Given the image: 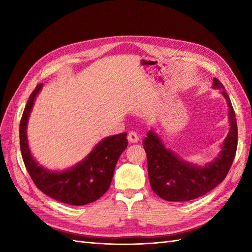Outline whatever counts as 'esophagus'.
I'll use <instances>...</instances> for the list:
<instances>
[{
    "instance_id": "34e87169",
    "label": "esophagus",
    "mask_w": 252,
    "mask_h": 252,
    "mask_svg": "<svg viewBox=\"0 0 252 252\" xmlns=\"http://www.w3.org/2000/svg\"><path fill=\"white\" fill-rule=\"evenodd\" d=\"M127 140H129L130 143H137L140 138H138V135L136 132L131 131V132H129V134H127Z\"/></svg>"
}]
</instances>
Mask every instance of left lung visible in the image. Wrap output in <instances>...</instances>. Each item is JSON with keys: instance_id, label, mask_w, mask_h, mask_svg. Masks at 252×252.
I'll list each match as a JSON object with an SVG mask.
<instances>
[{"instance_id": "obj_1", "label": "left lung", "mask_w": 252, "mask_h": 252, "mask_svg": "<svg viewBox=\"0 0 252 252\" xmlns=\"http://www.w3.org/2000/svg\"><path fill=\"white\" fill-rule=\"evenodd\" d=\"M213 88L222 90L229 112V132L223 142L222 151L215 161L198 167L186 162L176 154L164 147L156 133L149 131L143 140L147 155L148 178L152 189L168 201H189L212 190L225 179L237 149V122L235 111L223 84L213 79Z\"/></svg>"}]
</instances>
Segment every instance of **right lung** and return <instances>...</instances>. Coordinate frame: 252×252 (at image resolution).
<instances>
[{"mask_svg": "<svg viewBox=\"0 0 252 252\" xmlns=\"http://www.w3.org/2000/svg\"><path fill=\"white\" fill-rule=\"evenodd\" d=\"M41 88L42 83L37 84L31 93L20 120V151L26 169L37 189L53 199L72 206L88 205L108 190L116 163L127 147L126 133L104 138L87 158L71 169L54 172L43 168L31 156L27 140V122Z\"/></svg>", "mask_w": 252, "mask_h": 252, "instance_id": "right-lung-1", "label": "right lung"}]
</instances>
